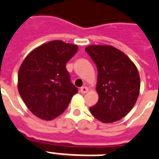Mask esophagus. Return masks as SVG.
<instances>
[{
    "label": "esophagus",
    "mask_w": 159,
    "mask_h": 159,
    "mask_svg": "<svg viewBox=\"0 0 159 159\" xmlns=\"http://www.w3.org/2000/svg\"><path fill=\"white\" fill-rule=\"evenodd\" d=\"M88 91H89V89H88L87 87H82V88L80 89V92L82 93H86Z\"/></svg>",
    "instance_id": "34e87169"
}]
</instances>
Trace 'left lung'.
I'll return each instance as SVG.
<instances>
[{"label": "left lung", "mask_w": 159, "mask_h": 159, "mask_svg": "<svg viewBox=\"0 0 159 159\" xmlns=\"http://www.w3.org/2000/svg\"><path fill=\"white\" fill-rule=\"evenodd\" d=\"M85 51L98 70L99 100L90 112L102 123L118 121L129 112L140 93L136 66L123 52L111 46L92 45Z\"/></svg>", "instance_id": "8db88e82"}]
</instances>
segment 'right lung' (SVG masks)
Instances as JSON below:
<instances>
[{
	"label": "right lung",
	"instance_id": "right-lung-1",
	"mask_svg": "<svg viewBox=\"0 0 159 159\" xmlns=\"http://www.w3.org/2000/svg\"><path fill=\"white\" fill-rule=\"evenodd\" d=\"M78 47L52 41L28 54L20 66L18 89L30 111L41 119L52 120L66 110L77 88L70 82L66 63Z\"/></svg>",
	"mask_w": 159,
	"mask_h": 159
}]
</instances>
